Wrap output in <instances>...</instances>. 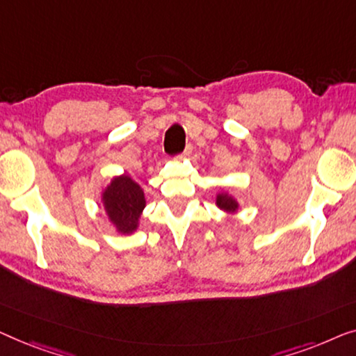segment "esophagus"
I'll use <instances>...</instances> for the list:
<instances>
[{
  "label": "esophagus",
  "mask_w": 356,
  "mask_h": 356,
  "mask_svg": "<svg viewBox=\"0 0 356 356\" xmlns=\"http://www.w3.org/2000/svg\"><path fill=\"white\" fill-rule=\"evenodd\" d=\"M192 149H193V147L192 145H187V147H185V149L182 152V154H180V156H184V158H187V156H190V154H192Z\"/></svg>",
  "instance_id": "34e87169"
}]
</instances>
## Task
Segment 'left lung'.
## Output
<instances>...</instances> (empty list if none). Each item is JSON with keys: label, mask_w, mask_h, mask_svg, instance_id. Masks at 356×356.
I'll use <instances>...</instances> for the list:
<instances>
[{"label": "left lung", "mask_w": 356, "mask_h": 356, "mask_svg": "<svg viewBox=\"0 0 356 356\" xmlns=\"http://www.w3.org/2000/svg\"><path fill=\"white\" fill-rule=\"evenodd\" d=\"M218 207L224 209V211H235L237 209V202L232 197H229L227 193H219L216 198Z\"/></svg>", "instance_id": "1"}]
</instances>
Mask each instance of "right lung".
Here are the masks:
<instances>
[{
    "mask_svg": "<svg viewBox=\"0 0 356 356\" xmlns=\"http://www.w3.org/2000/svg\"><path fill=\"white\" fill-rule=\"evenodd\" d=\"M103 203L119 232L130 234L137 229L138 218L145 208L143 190L129 176L116 177L104 190Z\"/></svg>",
    "mask_w": 356,
    "mask_h": 356,
    "instance_id": "right-lung-1",
    "label": "right lung"
}]
</instances>
